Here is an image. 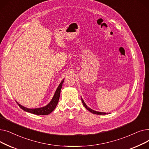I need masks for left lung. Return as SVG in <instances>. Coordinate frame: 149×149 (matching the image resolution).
Segmentation results:
<instances>
[{
  "mask_svg": "<svg viewBox=\"0 0 149 149\" xmlns=\"http://www.w3.org/2000/svg\"><path fill=\"white\" fill-rule=\"evenodd\" d=\"M81 101H82V103H83L84 106L89 111H90V112H92V113H93V114H97V115H105V114H106V113H105V112H97V111L92 110V109H90L89 107H88L87 106V105L85 104V103L84 102V101L83 100L82 98H81Z\"/></svg>",
  "mask_w": 149,
  "mask_h": 149,
  "instance_id": "left-lung-1",
  "label": "left lung"
}]
</instances>
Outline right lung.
I'll return each instance as SVG.
<instances>
[{"label": "right lung", "instance_id": "right-lung-1", "mask_svg": "<svg viewBox=\"0 0 149 149\" xmlns=\"http://www.w3.org/2000/svg\"><path fill=\"white\" fill-rule=\"evenodd\" d=\"M64 82V80H63L61 83L59 84L58 87L57 88L56 92H55V94L51 101V102L45 107H41V108H37V109H28L26 107H25L19 104L18 105L19 107L22 109L23 111H25L27 112H29L33 114L36 115H48L50 113H51L55 109H56V107L57 106L58 102V100L60 98V92H61V89L62 87V84Z\"/></svg>", "mask_w": 149, "mask_h": 149}]
</instances>
